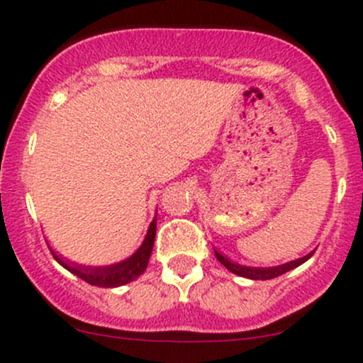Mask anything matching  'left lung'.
Returning <instances> with one entry per match:
<instances>
[{
  "label": "left lung",
  "instance_id": "left-lung-1",
  "mask_svg": "<svg viewBox=\"0 0 363 363\" xmlns=\"http://www.w3.org/2000/svg\"><path fill=\"white\" fill-rule=\"evenodd\" d=\"M214 252H216V258L219 259V263L225 265L230 272L237 274V276L240 277H247V279H252V281H267V279H274V277L277 276H283V274L290 272V270H294L298 265H302L303 262H307V259L313 256L314 251L309 252V255L302 256V258H296L294 262L283 263V265H277V267H246V265H240V263L232 262L228 256H225L218 250H214Z\"/></svg>",
  "mask_w": 363,
  "mask_h": 363
}]
</instances>
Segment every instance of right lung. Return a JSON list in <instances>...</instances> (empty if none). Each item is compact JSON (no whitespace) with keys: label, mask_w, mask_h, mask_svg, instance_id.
<instances>
[{"label":"right lung","mask_w":363,"mask_h":363,"mask_svg":"<svg viewBox=\"0 0 363 363\" xmlns=\"http://www.w3.org/2000/svg\"><path fill=\"white\" fill-rule=\"evenodd\" d=\"M156 221L158 218L155 216V219L149 225L147 233H145L144 242L140 244L137 251L131 256H128L123 262L112 263V265H104V267H93V265H80V263H73L69 259L63 258L60 252H56L50 247V252L54 255L56 262L60 263L61 267L72 272L73 276L80 277L86 283L93 284V286L100 288H117L124 286V284L131 283V281L137 279L138 276L145 272L147 269L149 258H151L152 246H155L156 239Z\"/></svg>","instance_id":"1"}]
</instances>
